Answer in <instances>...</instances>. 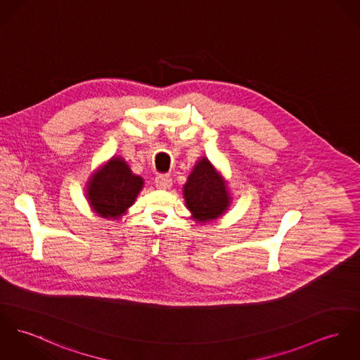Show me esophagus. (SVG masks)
<instances>
[{
	"instance_id": "obj_1",
	"label": "esophagus",
	"mask_w": 360,
	"mask_h": 360,
	"mask_svg": "<svg viewBox=\"0 0 360 360\" xmlns=\"http://www.w3.org/2000/svg\"><path fill=\"white\" fill-rule=\"evenodd\" d=\"M165 181H166V179H165Z\"/></svg>"
}]
</instances>
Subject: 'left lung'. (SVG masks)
I'll list each match as a JSON object with an SVG mask.
<instances>
[{
  "label": "left lung",
  "mask_w": 360,
  "mask_h": 360,
  "mask_svg": "<svg viewBox=\"0 0 360 360\" xmlns=\"http://www.w3.org/2000/svg\"><path fill=\"white\" fill-rule=\"evenodd\" d=\"M224 179L218 169L212 166L207 156L195 159L188 182L184 186L185 200L191 211H208L212 208L226 207L229 193Z\"/></svg>",
  "instance_id": "1"
}]
</instances>
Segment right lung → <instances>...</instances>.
I'll use <instances>...</instances> for the list:
<instances>
[{
    "label": "right lung",
    "instance_id": "obj_1",
    "mask_svg": "<svg viewBox=\"0 0 360 360\" xmlns=\"http://www.w3.org/2000/svg\"><path fill=\"white\" fill-rule=\"evenodd\" d=\"M142 185L143 179L133 171L130 160L120 153H115L91 174L89 194L96 205L124 211L133 204Z\"/></svg>",
    "mask_w": 360,
    "mask_h": 360
}]
</instances>
